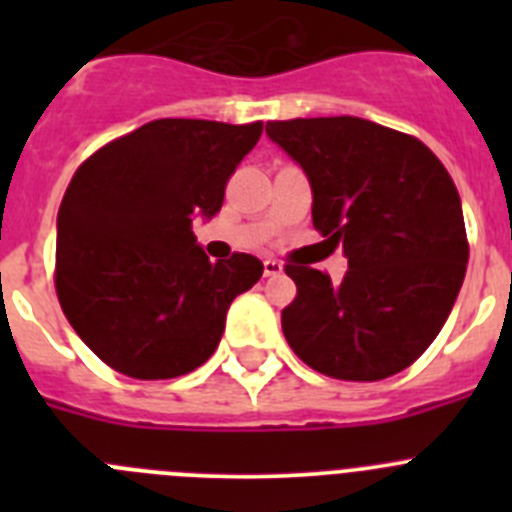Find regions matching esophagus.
Wrapping results in <instances>:
<instances>
[{
    "instance_id": "1",
    "label": "esophagus",
    "mask_w": 512,
    "mask_h": 512,
    "mask_svg": "<svg viewBox=\"0 0 512 512\" xmlns=\"http://www.w3.org/2000/svg\"><path fill=\"white\" fill-rule=\"evenodd\" d=\"M284 271V266L277 259H264V274L266 277H279Z\"/></svg>"
}]
</instances>
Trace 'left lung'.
Returning <instances> with one entry per match:
<instances>
[{
    "label": "left lung",
    "mask_w": 512,
    "mask_h": 512,
    "mask_svg": "<svg viewBox=\"0 0 512 512\" xmlns=\"http://www.w3.org/2000/svg\"><path fill=\"white\" fill-rule=\"evenodd\" d=\"M305 169L312 225L343 246L348 271L287 264L297 297L282 330L325 377L377 382L408 369L443 328L467 274L469 243L446 166L415 135L361 117L266 122Z\"/></svg>",
    "instance_id": "obj_1"
}]
</instances>
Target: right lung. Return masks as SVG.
Returning a JSON list of instances; mask_svg holds the SVG:
<instances>
[{
	"instance_id": "right-lung-1",
	"label": "right lung",
	"mask_w": 512,
	"mask_h": 512,
	"mask_svg": "<svg viewBox=\"0 0 512 512\" xmlns=\"http://www.w3.org/2000/svg\"><path fill=\"white\" fill-rule=\"evenodd\" d=\"M264 122L164 117L110 140L76 169L58 210L56 295L71 328L115 372L174 379L215 354L225 315L264 264L210 261L192 233Z\"/></svg>"
}]
</instances>
